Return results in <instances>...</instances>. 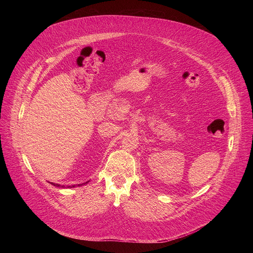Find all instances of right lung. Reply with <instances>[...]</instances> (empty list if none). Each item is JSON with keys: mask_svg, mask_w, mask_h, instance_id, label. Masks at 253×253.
<instances>
[{"mask_svg": "<svg viewBox=\"0 0 253 253\" xmlns=\"http://www.w3.org/2000/svg\"><path fill=\"white\" fill-rule=\"evenodd\" d=\"M86 183H88V181H87V182H86ZM86 183H82V184H78V185H77V186H80V185H83V184H86ZM51 184H52V185H54V186H57V187H63V188H64V187H65V186H64V185H62V186H61V185H60V184H56V183H53V182H51ZM75 186H76V185H72V186H68V187H70V188H72V187H75Z\"/></svg>", "mask_w": 253, "mask_h": 253, "instance_id": "add662e5", "label": "right lung"}]
</instances>
